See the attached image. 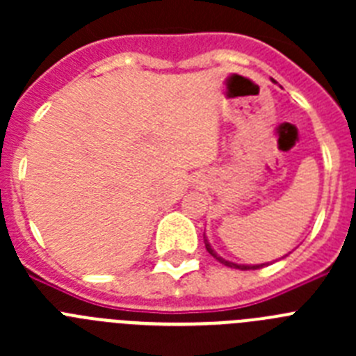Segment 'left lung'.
<instances>
[{
  "mask_svg": "<svg viewBox=\"0 0 356 356\" xmlns=\"http://www.w3.org/2000/svg\"><path fill=\"white\" fill-rule=\"evenodd\" d=\"M205 248H207V251H209V253L212 254L213 259H216V260H219V262H221V264H225V266H228V267H234V269H241V271H248V269H260V267H264V264H260V266H242V264H234V262H228V260L221 259V257H217V254H216V251H213L212 248H210V244H209V242H207V241H205Z\"/></svg>",
  "mask_w": 356,
  "mask_h": 356,
  "instance_id": "8db88e82",
  "label": "left lung"
}]
</instances>
